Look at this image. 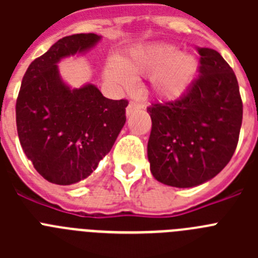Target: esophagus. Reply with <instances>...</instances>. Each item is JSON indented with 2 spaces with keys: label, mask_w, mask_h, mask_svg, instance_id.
<instances>
[{
  "label": "esophagus",
  "mask_w": 258,
  "mask_h": 258,
  "mask_svg": "<svg viewBox=\"0 0 258 258\" xmlns=\"http://www.w3.org/2000/svg\"><path fill=\"white\" fill-rule=\"evenodd\" d=\"M142 108V106L138 103H136V102H131V103L127 104L126 107V116H131L132 113H134L136 111H140V109Z\"/></svg>",
  "instance_id": "34e87169"
}]
</instances>
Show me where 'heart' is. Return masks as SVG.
Returning a JSON list of instances; mask_svg holds the SVG:
<instances>
[{
    "mask_svg": "<svg viewBox=\"0 0 258 258\" xmlns=\"http://www.w3.org/2000/svg\"><path fill=\"white\" fill-rule=\"evenodd\" d=\"M199 61L190 52L178 51L172 44L140 45L122 59L107 61L104 76L117 88H131L134 75H150V86L157 98L175 99L187 92L198 74Z\"/></svg>",
    "mask_w": 258,
    "mask_h": 258,
    "instance_id": "heart-1",
    "label": "heart"
}]
</instances>
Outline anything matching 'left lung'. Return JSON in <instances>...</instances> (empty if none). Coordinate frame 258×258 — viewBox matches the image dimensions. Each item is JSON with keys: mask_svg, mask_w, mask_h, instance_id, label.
<instances>
[{"mask_svg": "<svg viewBox=\"0 0 258 258\" xmlns=\"http://www.w3.org/2000/svg\"><path fill=\"white\" fill-rule=\"evenodd\" d=\"M198 77L178 99L147 108V145L155 179L172 187H195L227 165L235 152L243 103L234 71L218 51L200 47Z\"/></svg>", "mask_w": 258, "mask_h": 258, "instance_id": "obj_1", "label": "left lung"}]
</instances>
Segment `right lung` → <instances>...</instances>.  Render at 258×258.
<instances>
[{"mask_svg": "<svg viewBox=\"0 0 258 258\" xmlns=\"http://www.w3.org/2000/svg\"><path fill=\"white\" fill-rule=\"evenodd\" d=\"M102 40L95 33L60 38L35 59L22 80L17 129L22 149L46 181L74 184L88 178L111 151L126 116L127 101H112L88 83L72 88L58 63L83 55Z\"/></svg>", "mask_w": 258, "mask_h": 258, "instance_id": "1", "label": "right lung"}]
</instances>
